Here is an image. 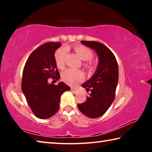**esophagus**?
<instances>
[{
  "instance_id": "34e87169",
  "label": "esophagus",
  "mask_w": 152,
  "mask_h": 152,
  "mask_svg": "<svg viewBox=\"0 0 152 152\" xmlns=\"http://www.w3.org/2000/svg\"><path fill=\"white\" fill-rule=\"evenodd\" d=\"M71 90H72V92H74V93H76V92H78V91H77V89H76V88H72Z\"/></svg>"
}]
</instances>
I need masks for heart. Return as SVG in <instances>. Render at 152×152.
Segmentation results:
<instances>
[{
  "label": "heart",
  "instance_id": "obj_1",
  "mask_svg": "<svg viewBox=\"0 0 152 152\" xmlns=\"http://www.w3.org/2000/svg\"><path fill=\"white\" fill-rule=\"evenodd\" d=\"M67 50H68V48H61L58 49L55 53L56 65L59 68H63L65 65V58ZM74 50L76 52V55L83 61L90 60L93 57L92 51L86 46L81 45H75L74 47ZM85 66L89 69L93 68V66L91 63L86 64ZM61 78L66 83L74 86L84 78V74L80 70L68 69L61 74Z\"/></svg>",
  "mask_w": 152,
  "mask_h": 152
}]
</instances>
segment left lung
<instances>
[{"instance_id":"left-lung-1","label":"left lung","mask_w":152,"mask_h":152,"mask_svg":"<svg viewBox=\"0 0 152 152\" xmlns=\"http://www.w3.org/2000/svg\"><path fill=\"white\" fill-rule=\"evenodd\" d=\"M82 44L93 50L99 57V63L93 75L82 86L86 91V101L78 104L80 112L90 118L104 115L115 99L119 79V68L115 56L106 45L96 42L81 41Z\"/></svg>"}]
</instances>
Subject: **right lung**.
<instances>
[{"label": "right lung", "mask_w": 152, "mask_h": 152, "mask_svg": "<svg viewBox=\"0 0 152 152\" xmlns=\"http://www.w3.org/2000/svg\"><path fill=\"white\" fill-rule=\"evenodd\" d=\"M60 42H48L39 46L29 56L23 71L21 88L31 109L37 118L48 119L60 108V98L70 87L63 82L58 85L48 82V78H60L55 60V51Z\"/></svg>", "instance_id": "add662e5"}]
</instances>
